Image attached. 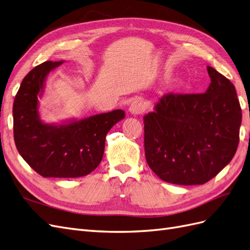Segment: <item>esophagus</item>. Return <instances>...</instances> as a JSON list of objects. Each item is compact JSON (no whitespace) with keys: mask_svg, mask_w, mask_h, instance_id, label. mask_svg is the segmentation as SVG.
Returning a JSON list of instances; mask_svg holds the SVG:
<instances>
[{"mask_svg":"<svg viewBox=\"0 0 250 250\" xmlns=\"http://www.w3.org/2000/svg\"><path fill=\"white\" fill-rule=\"evenodd\" d=\"M144 110H145V104L142 99H135L129 106V112L134 116L140 115Z\"/></svg>","mask_w":250,"mask_h":250,"instance_id":"obj_1","label":"esophagus"}]
</instances>
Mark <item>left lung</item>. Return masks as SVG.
<instances>
[{"label": "left lung", "mask_w": 250, "mask_h": 250, "mask_svg": "<svg viewBox=\"0 0 250 250\" xmlns=\"http://www.w3.org/2000/svg\"><path fill=\"white\" fill-rule=\"evenodd\" d=\"M207 69L206 93L165 95L143 118L146 161L167 183L206 184L237 151L242 110L236 88L214 67Z\"/></svg>", "instance_id": "left-lung-1"}]
</instances>
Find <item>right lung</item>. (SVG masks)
<instances>
[{
  "instance_id": "right-lung-1",
  "label": "right lung",
  "mask_w": 250,
  "mask_h": 250,
  "mask_svg": "<svg viewBox=\"0 0 250 250\" xmlns=\"http://www.w3.org/2000/svg\"><path fill=\"white\" fill-rule=\"evenodd\" d=\"M64 60L46 62L22 79L13 103V134L19 153L42 177L85 176L102 161L105 138L125 118L116 109L78 120L46 123L41 118L40 99L50 72Z\"/></svg>"
}]
</instances>
